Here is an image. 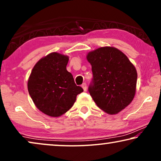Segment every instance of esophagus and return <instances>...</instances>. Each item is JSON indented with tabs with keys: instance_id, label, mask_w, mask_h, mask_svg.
<instances>
[{
	"instance_id": "34e87169",
	"label": "esophagus",
	"mask_w": 161,
	"mask_h": 161,
	"mask_svg": "<svg viewBox=\"0 0 161 161\" xmlns=\"http://www.w3.org/2000/svg\"><path fill=\"white\" fill-rule=\"evenodd\" d=\"M81 86H82L83 89L84 90V91H86V88H87V86H86V83H83V84L81 85Z\"/></svg>"
}]
</instances>
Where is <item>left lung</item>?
I'll return each mask as SVG.
<instances>
[{"label":"left lung","mask_w":161,"mask_h":161,"mask_svg":"<svg viewBox=\"0 0 161 161\" xmlns=\"http://www.w3.org/2000/svg\"><path fill=\"white\" fill-rule=\"evenodd\" d=\"M93 84L90 95L97 105L114 115L130 104L135 97L137 71L126 55L114 47H102L88 53Z\"/></svg>","instance_id":"1"}]
</instances>
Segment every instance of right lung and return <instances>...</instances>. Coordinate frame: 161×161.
I'll return each mask as SVG.
<instances>
[{
	"label": "right lung",
	"instance_id": "right-lung-1",
	"mask_svg": "<svg viewBox=\"0 0 161 161\" xmlns=\"http://www.w3.org/2000/svg\"><path fill=\"white\" fill-rule=\"evenodd\" d=\"M69 56L53 52L37 61L28 80V90L39 111L58 117L71 108L83 92L67 70Z\"/></svg>",
	"mask_w": 161,
	"mask_h": 161
}]
</instances>
